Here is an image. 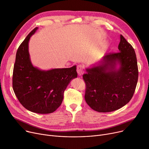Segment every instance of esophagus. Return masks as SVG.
Here are the masks:
<instances>
[{"instance_id":"34e87169","label":"esophagus","mask_w":149,"mask_h":149,"mask_svg":"<svg viewBox=\"0 0 149 149\" xmlns=\"http://www.w3.org/2000/svg\"><path fill=\"white\" fill-rule=\"evenodd\" d=\"M77 73L79 74V75H81L83 74L84 70H83V66L81 65H79L77 67Z\"/></svg>"}]
</instances>
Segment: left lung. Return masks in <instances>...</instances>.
Segmentation results:
<instances>
[{
	"label": "left lung",
	"mask_w": 149,
	"mask_h": 149,
	"mask_svg": "<svg viewBox=\"0 0 149 149\" xmlns=\"http://www.w3.org/2000/svg\"><path fill=\"white\" fill-rule=\"evenodd\" d=\"M118 49L105 56L101 65L86 69L83 75L86 102L98 112L120 109L129 102L135 91L138 79L136 54L122 35ZM118 64L120 68L116 69Z\"/></svg>",
	"instance_id": "obj_1"
}]
</instances>
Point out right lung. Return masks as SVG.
Returning <instances> with one entry per match:
<instances>
[{
    "label": "right lung",
    "instance_id": "obj_1",
    "mask_svg": "<svg viewBox=\"0 0 149 149\" xmlns=\"http://www.w3.org/2000/svg\"><path fill=\"white\" fill-rule=\"evenodd\" d=\"M37 27L26 36L17 49L13 74V88L21 104L37 113L54 112L61 105L70 80L77 77L76 66L42 70L30 60L28 42Z\"/></svg>",
    "mask_w": 149,
    "mask_h": 149
}]
</instances>
